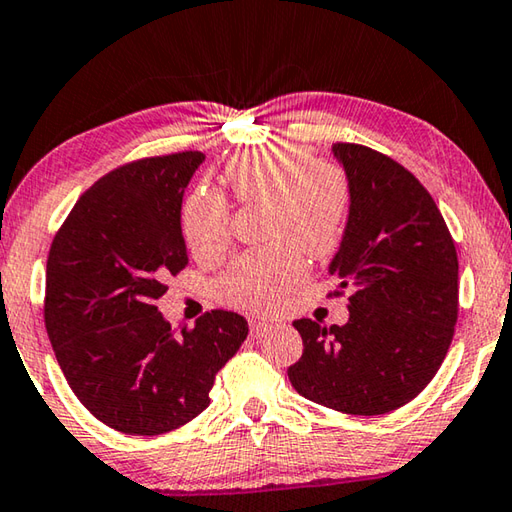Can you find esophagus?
I'll list each match as a JSON object with an SVG mask.
<instances>
[{"label": "esophagus", "instance_id": "esophagus-1", "mask_svg": "<svg viewBox=\"0 0 512 512\" xmlns=\"http://www.w3.org/2000/svg\"><path fill=\"white\" fill-rule=\"evenodd\" d=\"M267 330H272V324H267V321H251V333H254L256 337L265 335Z\"/></svg>", "mask_w": 512, "mask_h": 512}]
</instances>
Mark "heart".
Instances as JSON below:
<instances>
[{
  "mask_svg": "<svg viewBox=\"0 0 512 512\" xmlns=\"http://www.w3.org/2000/svg\"><path fill=\"white\" fill-rule=\"evenodd\" d=\"M227 182L242 204L265 202V236L272 245L251 249L220 276L215 292L233 308L276 312L308 274V254L330 256L342 242L351 191L342 168L312 159L297 143L245 152L229 161ZM184 238L195 256H220L229 245V204L218 191L188 197Z\"/></svg>",
  "mask_w": 512,
  "mask_h": 512,
  "instance_id": "obj_1",
  "label": "heart"
}]
</instances>
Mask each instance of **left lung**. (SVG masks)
I'll return each instance as SVG.
<instances>
[{"label":"left lung","instance_id":"8db88e82","mask_svg":"<svg viewBox=\"0 0 512 512\" xmlns=\"http://www.w3.org/2000/svg\"><path fill=\"white\" fill-rule=\"evenodd\" d=\"M333 155L351 204L328 272L351 290L348 321H294L303 355L288 378L317 405L380 416L441 369L459 312V261L436 202L407 168L357 143H335Z\"/></svg>","mask_w":512,"mask_h":512}]
</instances>
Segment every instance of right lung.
Returning <instances> with one entry per match:
<instances>
[{"mask_svg":"<svg viewBox=\"0 0 512 512\" xmlns=\"http://www.w3.org/2000/svg\"><path fill=\"white\" fill-rule=\"evenodd\" d=\"M202 152L139 159L80 197L47 258L44 324L87 411L116 432L155 436L209 407L215 373L247 339V319L211 310L170 328L155 303L188 263L182 200Z\"/></svg>","mask_w":512,"mask_h":512,"instance_id":"1","label":"right lung"}]
</instances>
